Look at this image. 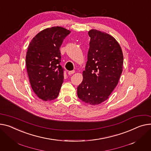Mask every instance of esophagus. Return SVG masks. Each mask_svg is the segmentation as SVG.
<instances>
[{
	"instance_id": "34e87169",
	"label": "esophagus",
	"mask_w": 151,
	"mask_h": 151,
	"mask_svg": "<svg viewBox=\"0 0 151 151\" xmlns=\"http://www.w3.org/2000/svg\"><path fill=\"white\" fill-rule=\"evenodd\" d=\"M75 72V70H72V71H69V72H68V74L69 75H71L73 74Z\"/></svg>"
}]
</instances>
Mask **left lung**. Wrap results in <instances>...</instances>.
<instances>
[{"mask_svg":"<svg viewBox=\"0 0 151 151\" xmlns=\"http://www.w3.org/2000/svg\"><path fill=\"white\" fill-rule=\"evenodd\" d=\"M88 34L90 41L87 61L77 95L83 102L96 105L106 101L118 84L123 55L112 36L96 29L90 30Z\"/></svg>","mask_w":151,"mask_h":151,"instance_id":"1","label":"left lung"}]
</instances>
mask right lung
I'll return each instance as SVG.
<instances>
[{
    "label": "right lung",
    "instance_id": "add662e5",
    "mask_svg": "<svg viewBox=\"0 0 151 151\" xmlns=\"http://www.w3.org/2000/svg\"><path fill=\"white\" fill-rule=\"evenodd\" d=\"M70 33L61 27L48 28L36 35L28 45L25 63L29 83L44 101L58 96L64 80L59 48Z\"/></svg>",
    "mask_w": 151,
    "mask_h": 151
}]
</instances>
